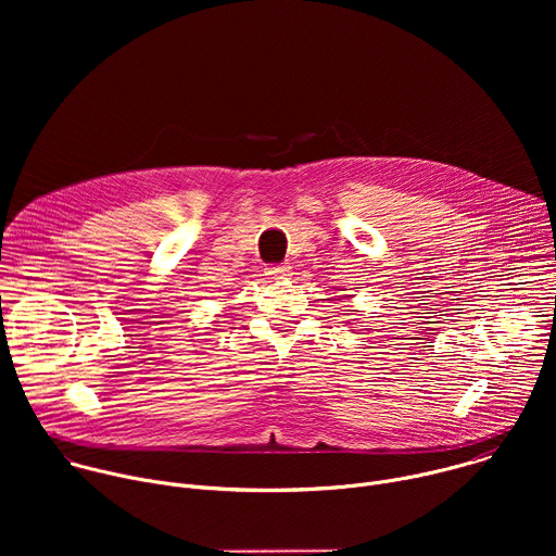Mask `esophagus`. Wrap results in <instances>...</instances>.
Segmentation results:
<instances>
[{
	"instance_id": "obj_1",
	"label": "esophagus",
	"mask_w": 556,
	"mask_h": 556,
	"mask_svg": "<svg viewBox=\"0 0 556 556\" xmlns=\"http://www.w3.org/2000/svg\"><path fill=\"white\" fill-rule=\"evenodd\" d=\"M266 275H270L273 279H288L292 275V270H290V266H270Z\"/></svg>"
}]
</instances>
